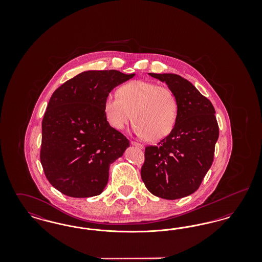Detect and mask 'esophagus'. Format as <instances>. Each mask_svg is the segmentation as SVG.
Returning <instances> with one entry per match:
<instances>
[{
  "instance_id": "obj_1",
  "label": "esophagus",
  "mask_w": 262,
  "mask_h": 262,
  "mask_svg": "<svg viewBox=\"0 0 262 262\" xmlns=\"http://www.w3.org/2000/svg\"><path fill=\"white\" fill-rule=\"evenodd\" d=\"M130 143H132L133 145L137 146L138 148H140V149H142V148H143V145H142V144H140V143H138V142H136V141H130Z\"/></svg>"
}]
</instances>
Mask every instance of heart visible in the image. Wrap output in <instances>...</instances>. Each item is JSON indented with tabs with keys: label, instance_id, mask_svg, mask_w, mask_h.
<instances>
[{
	"label": "heart",
	"instance_id": "heart-1",
	"mask_svg": "<svg viewBox=\"0 0 262 262\" xmlns=\"http://www.w3.org/2000/svg\"><path fill=\"white\" fill-rule=\"evenodd\" d=\"M108 123L123 129L135 117L136 134L149 141L168 137L178 118V101L165 85L146 80H134L119 89V96L108 95L104 102Z\"/></svg>",
	"mask_w": 262,
	"mask_h": 262
}]
</instances>
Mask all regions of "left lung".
I'll return each instance as SVG.
<instances>
[{
	"label": "left lung",
	"instance_id": "left-lung-1",
	"mask_svg": "<svg viewBox=\"0 0 262 262\" xmlns=\"http://www.w3.org/2000/svg\"><path fill=\"white\" fill-rule=\"evenodd\" d=\"M149 75L174 92L178 118L168 137L145 147L141 179L152 194L178 200L193 193L211 167L219 126L211 102L186 78L174 74Z\"/></svg>",
	"mask_w": 262,
	"mask_h": 262
}]
</instances>
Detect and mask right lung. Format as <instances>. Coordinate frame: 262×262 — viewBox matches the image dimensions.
I'll return each instance as SVG.
<instances>
[{
	"label": "right lung",
	"mask_w": 262,
	"mask_h": 262,
	"mask_svg": "<svg viewBox=\"0 0 262 262\" xmlns=\"http://www.w3.org/2000/svg\"><path fill=\"white\" fill-rule=\"evenodd\" d=\"M135 76L116 70L88 71L51 96L42 121L40 161L51 185L72 198L100 194L110 165L129 141L109 125L104 102L113 88Z\"/></svg>",
	"instance_id": "right-lung-1"
}]
</instances>
